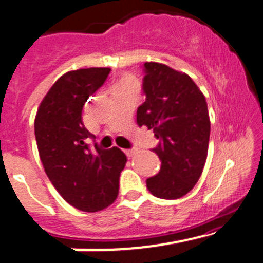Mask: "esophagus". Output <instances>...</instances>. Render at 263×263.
Returning a JSON list of instances; mask_svg holds the SVG:
<instances>
[{
  "mask_svg": "<svg viewBox=\"0 0 263 263\" xmlns=\"http://www.w3.org/2000/svg\"><path fill=\"white\" fill-rule=\"evenodd\" d=\"M124 153L127 154V157H134L137 153V149H127V151H124Z\"/></svg>",
  "mask_w": 263,
  "mask_h": 263,
  "instance_id": "esophagus-1",
  "label": "esophagus"
}]
</instances>
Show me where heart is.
<instances>
[{
	"label": "heart",
	"mask_w": 263,
	"mask_h": 263,
	"mask_svg": "<svg viewBox=\"0 0 263 263\" xmlns=\"http://www.w3.org/2000/svg\"><path fill=\"white\" fill-rule=\"evenodd\" d=\"M132 82H134V80H132V79H131V78H126V79H123V80H122V82H120V83H119V84H118V85H122V84H127V83H132Z\"/></svg>",
	"instance_id": "1"
}]
</instances>
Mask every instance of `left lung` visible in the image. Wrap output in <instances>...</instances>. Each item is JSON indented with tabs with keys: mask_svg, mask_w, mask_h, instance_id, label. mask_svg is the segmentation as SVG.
Listing matches in <instances>:
<instances>
[{
	"mask_svg": "<svg viewBox=\"0 0 263 263\" xmlns=\"http://www.w3.org/2000/svg\"><path fill=\"white\" fill-rule=\"evenodd\" d=\"M146 100L137 109V124L153 129V149L161 170L146 179L153 196L176 200L193 190L202 174L210 137L205 96L187 73L163 63H144Z\"/></svg>",
	"mask_w": 263,
	"mask_h": 263,
	"instance_id": "8db88e82",
	"label": "left lung"
}]
</instances>
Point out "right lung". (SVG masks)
Listing matches in <instances>:
<instances>
[{
  "label": "right lung",
  "instance_id": "add662e5",
  "mask_svg": "<svg viewBox=\"0 0 263 263\" xmlns=\"http://www.w3.org/2000/svg\"><path fill=\"white\" fill-rule=\"evenodd\" d=\"M109 67L79 68L63 73L43 98L35 118L39 154L49 180L63 200L93 213L117 200L119 175L127 157L119 148L89 149L83 106L106 80Z\"/></svg>",
  "mask_w": 263,
  "mask_h": 263
}]
</instances>
